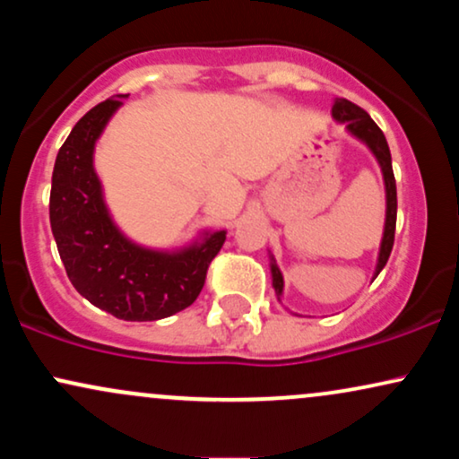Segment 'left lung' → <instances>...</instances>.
<instances>
[{"mask_svg": "<svg viewBox=\"0 0 459 459\" xmlns=\"http://www.w3.org/2000/svg\"><path fill=\"white\" fill-rule=\"evenodd\" d=\"M332 118L336 123L345 125L347 134L354 135L356 140H360L368 151L373 152L377 163H380V170L384 177V189H386V220H384V235L380 244V255H377L376 263V273L377 276L386 265L388 256H391L393 241H394V224H397V186H394V175H393V161H391V151H388V142L384 138L382 129L373 123V118L365 109L358 108L356 103L347 101V99H334L332 105ZM270 270H272V287L276 291L278 302H282V291H284V278L281 267L276 265V259L270 255Z\"/></svg>", "mask_w": 459, "mask_h": 459, "instance_id": "obj_1", "label": "left lung"}]
</instances>
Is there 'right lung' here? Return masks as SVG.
Masks as SVG:
<instances>
[{
	"mask_svg": "<svg viewBox=\"0 0 459 459\" xmlns=\"http://www.w3.org/2000/svg\"><path fill=\"white\" fill-rule=\"evenodd\" d=\"M123 99L127 94H116L82 116L57 151L51 233L79 296L118 319L157 321L194 304L226 230H203L192 244L157 250L135 244L116 226L94 170V146Z\"/></svg>",
	"mask_w": 459,
	"mask_h": 459,
	"instance_id": "obj_1",
	"label": "right lung"
}]
</instances>
